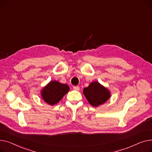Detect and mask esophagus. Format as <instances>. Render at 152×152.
Listing matches in <instances>:
<instances>
[{
    "label": "esophagus",
    "instance_id": "esophagus-1",
    "mask_svg": "<svg viewBox=\"0 0 152 152\" xmlns=\"http://www.w3.org/2000/svg\"><path fill=\"white\" fill-rule=\"evenodd\" d=\"M73 89H74V90H75V91H79L80 90V88L78 86H74L73 87Z\"/></svg>",
    "mask_w": 152,
    "mask_h": 152
}]
</instances>
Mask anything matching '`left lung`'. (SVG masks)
I'll return each mask as SVG.
<instances>
[{
	"instance_id": "obj_1",
	"label": "left lung",
	"mask_w": 152,
	"mask_h": 152,
	"mask_svg": "<svg viewBox=\"0 0 152 152\" xmlns=\"http://www.w3.org/2000/svg\"><path fill=\"white\" fill-rule=\"evenodd\" d=\"M83 94L92 106L98 107L105 103L110 97V93L98 82H91L83 89Z\"/></svg>"
}]
</instances>
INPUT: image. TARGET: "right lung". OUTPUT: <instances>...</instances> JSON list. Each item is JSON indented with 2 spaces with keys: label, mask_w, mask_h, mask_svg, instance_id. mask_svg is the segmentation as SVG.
Listing matches in <instances>:
<instances>
[{
  "label": "right lung",
  "mask_w": 152,
  "mask_h": 152,
  "mask_svg": "<svg viewBox=\"0 0 152 152\" xmlns=\"http://www.w3.org/2000/svg\"><path fill=\"white\" fill-rule=\"evenodd\" d=\"M69 91V87L67 85L53 80L42 89L41 96L45 102L53 105L58 103Z\"/></svg>",
  "instance_id": "1"
}]
</instances>
